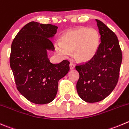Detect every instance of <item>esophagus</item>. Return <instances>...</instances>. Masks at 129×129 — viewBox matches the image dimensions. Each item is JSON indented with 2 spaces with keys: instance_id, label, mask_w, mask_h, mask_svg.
I'll use <instances>...</instances> for the list:
<instances>
[{
  "instance_id": "1",
  "label": "esophagus",
  "mask_w": 129,
  "mask_h": 129,
  "mask_svg": "<svg viewBox=\"0 0 129 129\" xmlns=\"http://www.w3.org/2000/svg\"><path fill=\"white\" fill-rule=\"evenodd\" d=\"M69 67H70V69H73L75 68V65L73 63H70Z\"/></svg>"
}]
</instances>
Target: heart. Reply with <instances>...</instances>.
Masks as SVG:
<instances>
[{
	"mask_svg": "<svg viewBox=\"0 0 129 129\" xmlns=\"http://www.w3.org/2000/svg\"><path fill=\"white\" fill-rule=\"evenodd\" d=\"M98 31L92 28L81 27L69 31L56 43V53L62 58H67L73 52L74 57L79 62H87L93 57L99 46Z\"/></svg>",
	"mask_w": 129,
	"mask_h": 129,
	"instance_id": "b5f03b06",
	"label": "heart"
}]
</instances>
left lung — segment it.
Here are the masks:
<instances>
[{
	"label": "left lung",
	"mask_w": 129,
	"mask_h": 129,
	"mask_svg": "<svg viewBox=\"0 0 129 129\" xmlns=\"http://www.w3.org/2000/svg\"><path fill=\"white\" fill-rule=\"evenodd\" d=\"M96 21L101 36L97 51L89 60L76 66L79 74L77 93L87 103L100 102L112 92L118 82L122 60L116 35L103 22Z\"/></svg>",
	"instance_id": "8db88e82"
}]
</instances>
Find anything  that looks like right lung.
Wrapping results in <instances>:
<instances>
[{
	"instance_id": "obj_1",
	"label": "right lung",
	"mask_w": 129,
	"mask_h": 129,
	"mask_svg": "<svg viewBox=\"0 0 129 129\" xmlns=\"http://www.w3.org/2000/svg\"><path fill=\"white\" fill-rule=\"evenodd\" d=\"M57 28L50 24L32 21L19 31L11 45L10 66L16 87L24 98L35 104L53 101L58 81L69 71L68 60L54 64L47 56V50H55L50 38Z\"/></svg>"
}]
</instances>
